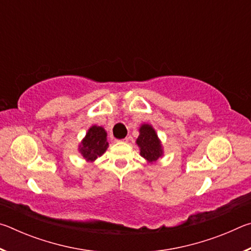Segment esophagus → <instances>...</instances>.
Returning a JSON list of instances; mask_svg holds the SVG:
<instances>
[{
	"instance_id": "34e87169",
	"label": "esophagus",
	"mask_w": 251,
	"mask_h": 251,
	"mask_svg": "<svg viewBox=\"0 0 251 251\" xmlns=\"http://www.w3.org/2000/svg\"><path fill=\"white\" fill-rule=\"evenodd\" d=\"M129 141V138H124V139H122V141H120V142H123V143H127V142H128Z\"/></svg>"
}]
</instances>
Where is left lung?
Returning a JSON list of instances; mask_svg holds the SVG:
<instances>
[{
    "label": "left lung",
    "instance_id": "8db88e82",
    "mask_svg": "<svg viewBox=\"0 0 251 251\" xmlns=\"http://www.w3.org/2000/svg\"><path fill=\"white\" fill-rule=\"evenodd\" d=\"M136 145L139 148V154L148 164H156L164 156V147L154 127L151 124L139 126V135L136 139Z\"/></svg>",
    "mask_w": 251,
    "mask_h": 251
}]
</instances>
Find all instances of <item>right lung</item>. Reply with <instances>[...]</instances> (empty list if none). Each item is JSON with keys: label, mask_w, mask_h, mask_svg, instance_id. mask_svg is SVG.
I'll return each mask as SVG.
<instances>
[{"label": "right lung", "mask_w": 251, "mask_h": 251, "mask_svg": "<svg viewBox=\"0 0 251 251\" xmlns=\"http://www.w3.org/2000/svg\"><path fill=\"white\" fill-rule=\"evenodd\" d=\"M107 131L104 127L92 125L78 144L77 151L87 163H93L107 151Z\"/></svg>", "instance_id": "right-lung-1"}]
</instances>
